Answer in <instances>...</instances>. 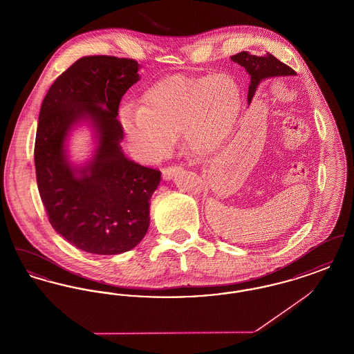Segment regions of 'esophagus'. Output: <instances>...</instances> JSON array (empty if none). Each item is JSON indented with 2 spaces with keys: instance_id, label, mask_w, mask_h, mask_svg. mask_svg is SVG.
<instances>
[{
  "instance_id": "esophagus-1",
  "label": "esophagus",
  "mask_w": 354,
  "mask_h": 354,
  "mask_svg": "<svg viewBox=\"0 0 354 354\" xmlns=\"http://www.w3.org/2000/svg\"><path fill=\"white\" fill-rule=\"evenodd\" d=\"M182 171L180 167H167V169H163V179L165 180H171V179H174V176L175 175H178L179 172Z\"/></svg>"
}]
</instances>
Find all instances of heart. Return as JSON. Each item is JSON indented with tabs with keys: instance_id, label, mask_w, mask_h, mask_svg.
<instances>
[{
	"instance_id": "b5f03b06",
	"label": "heart",
	"mask_w": 354,
	"mask_h": 354,
	"mask_svg": "<svg viewBox=\"0 0 354 354\" xmlns=\"http://www.w3.org/2000/svg\"><path fill=\"white\" fill-rule=\"evenodd\" d=\"M241 104V88L228 74H176L151 84L139 109L124 107L119 119L131 147L146 162L166 158L179 133L188 151L208 158L231 138Z\"/></svg>"
}]
</instances>
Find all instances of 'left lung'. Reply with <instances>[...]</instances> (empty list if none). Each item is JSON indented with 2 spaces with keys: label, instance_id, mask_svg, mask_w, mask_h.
<instances>
[{
  "label": "left lung",
  "instance_id": "1",
  "mask_svg": "<svg viewBox=\"0 0 354 354\" xmlns=\"http://www.w3.org/2000/svg\"><path fill=\"white\" fill-rule=\"evenodd\" d=\"M231 59L245 68V71L251 77V84L248 87V104H251L259 84L264 80L273 77L296 75L295 70L280 62L270 53H267L266 55H253L250 51H241L236 55H232Z\"/></svg>",
  "mask_w": 354,
  "mask_h": 354
}]
</instances>
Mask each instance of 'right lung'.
Wrapping results in <instances>:
<instances>
[{"mask_svg": "<svg viewBox=\"0 0 354 354\" xmlns=\"http://www.w3.org/2000/svg\"><path fill=\"white\" fill-rule=\"evenodd\" d=\"M139 68L134 59L84 57L54 81L41 106L34 146L39 196L55 232L84 252H127L150 225L162 174L124 155L117 119L122 97L140 80ZM81 124L92 129L96 146L87 162L74 165L67 139Z\"/></svg>", "mask_w": 354, "mask_h": 354, "instance_id": "obj_1", "label": "right lung"}]
</instances>
